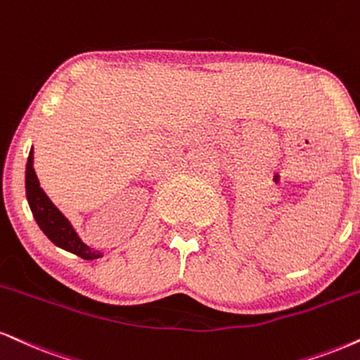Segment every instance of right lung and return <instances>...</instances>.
Returning <instances> with one entry per match:
<instances>
[{
  "mask_svg": "<svg viewBox=\"0 0 360 360\" xmlns=\"http://www.w3.org/2000/svg\"><path fill=\"white\" fill-rule=\"evenodd\" d=\"M27 199L28 205L32 207V213L37 219L38 226L51 243H55L60 248L70 251V253L77 255V257L84 259H95L101 257L98 251L89 248L85 243H82V240L77 236V233L73 231L72 224L68 223V219L56 210V206L50 201L45 191L40 188L38 183V177L34 174L33 169V153L30 150L28 162H27Z\"/></svg>",
  "mask_w": 360,
  "mask_h": 360,
  "instance_id": "1",
  "label": "right lung"
}]
</instances>
